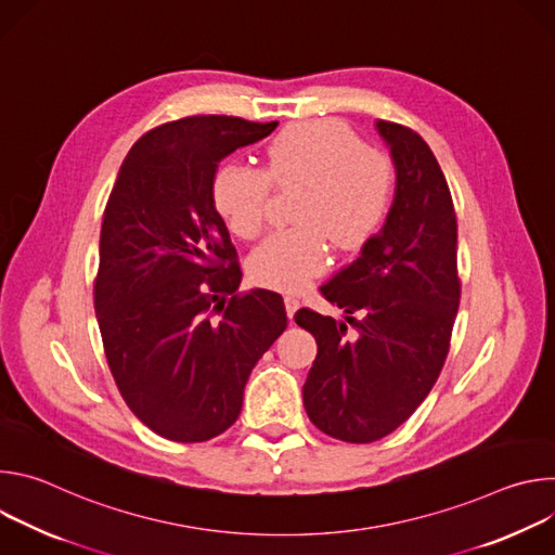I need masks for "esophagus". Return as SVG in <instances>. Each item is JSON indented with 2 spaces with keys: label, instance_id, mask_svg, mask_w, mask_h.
Here are the masks:
<instances>
[{
  "label": "esophagus",
  "instance_id": "obj_1",
  "mask_svg": "<svg viewBox=\"0 0 555 555\" xmlns=\"http://www.w3.org/2000/svg\"><path fill=\"white\" fill-rule=\"evenodd\" d=\"M283 300H285V311H287V319L292 321L294 319V313H296V309L300 307V300H298V296L296 294H285L283 296Z\"/></svg>",
  "mask_w": 555,
  "mask_h": 555
}]
</instances>
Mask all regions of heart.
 I'll list each match as a JSON object with an SVG mask.
<instances>
[{"instance_id": "1", "label": "heart", "mask_w": 555, "mask_h": 555, "mask_svg": "<svg viewBox=\"0 0 555 555\" xmlns=\"http://www.w3.org/2000/svg\"><path fill=\"white\" fill-rule=\"evenodd\" d=\"M300 186L296 228L274 232L255 248L248 274L274 289H296L330 263V240L360 248L382 225L395 191L390 157L338 120H302L279 131L266 149V167L223 165L210 186L212 204L230 232L255 240L268 215L270 191Z\"/></svg>"}]
</instances>
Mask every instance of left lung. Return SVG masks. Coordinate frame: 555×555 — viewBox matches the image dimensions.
Segmentation results:
<instances>
[{
  "label": "left lung",
  "mask_w": 555,
  "mask_h": 555,
  "mask_svg": "<svg viewBox=\"0 0 555 555\" xmlns=\"http://www.w3.org/2000/svg\"><path fill=\"white\" fill-rule=\"evenodd\" d=\"M395 165V197L360 257L321 285L345 321L298 309L319 345L302 386L315 428L371 443L402 426L435 386L456 319V215L443 171L413 129L377 120ZM351 324L357 332L348 334Z\"/></svg>",
  "instance_id": "left-lung-1"
}]
</instances>
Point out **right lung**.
Here are the masks:
<instances>
[{"mask_svg": "<svg viewBox=\"0 0 555 555\" xmlns=\"http://www.w3.org/2000/svg\"><path fill=\"white\" fill-rule=\"evenodd\" d=\"M189 116L146 131L105 206L94 309L131 413L165 439L208 441L242 413L246 382L287 327L281 294H236L242 268L210 195L219 163L276 129Z\"/></svg>", "mask_w": 555, "mask_h": 555, "instance_id": "obj_1", "label": "right lung"}]
</instances>
